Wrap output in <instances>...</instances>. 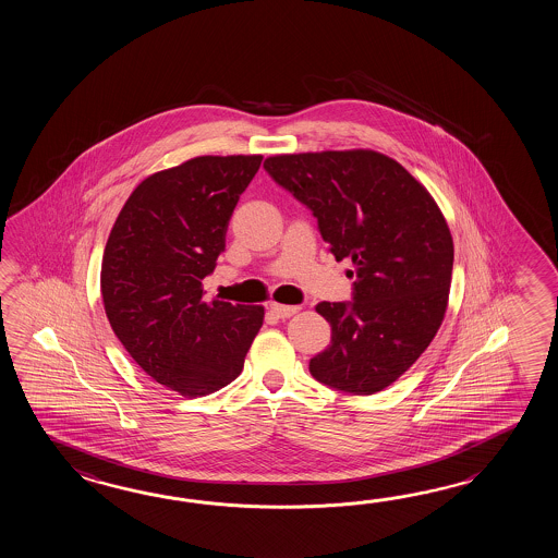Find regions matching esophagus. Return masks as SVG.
Returning <instances> with one entry per match:
<instances>
[{
	"label": "esophagus",
	"instance_id": "esophagus-1",
	"mask_svg": "<svg viewBox=\"0 0 558 558\" xmlns=\"http://www.w3.org/2000/svg\"><path fill=\"white\" fill-rule=\"evenodd\" d=\"M271 313H274L275 317H279V319H289V317H293L295 313H299V307L296 305H277V303H274L271 305Z\"/></svg>",
	"mask_w": 558,
	"mask_h": 558
}]
</instances>
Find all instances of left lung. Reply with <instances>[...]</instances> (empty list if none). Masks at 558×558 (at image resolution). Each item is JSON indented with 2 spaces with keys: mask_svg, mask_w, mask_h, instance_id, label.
Returning <instances> with one entry per match:
<instances>
[{
  "mask_svg": "<svg viewBox=\"0 0 558 558\" xmlns=\"http://www.w3.org/2000/svg\"><path fill=\"white\" fill-rule=\"evenodd\" d=\"M265 171L317 219L337 262L355 271L351 301L317 305L331 344L315 379L373 395L399 379L439 331L451 289L452 238L428 191L377 151L277 155Z\"/></svg>",
  "mask_w": 558,
  "mask_h": 558,
  "instance_id": "8db88e82",
  "label": "left lung"
}]
</instances>
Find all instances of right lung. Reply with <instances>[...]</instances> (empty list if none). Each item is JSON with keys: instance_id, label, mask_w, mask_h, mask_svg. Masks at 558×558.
<instances>
[{"instance_id": "right-lung-1", "label": "right lung", "mask_w": 558, "mask_h": 558, "mask_svg": "<svg viewBox=\"0 0 558 558\" xmlns=\"http://www.w3.org/2000/svg\"><path fill=\"white\" fill-rule=\"evenodd\" d=\"M262 155L195 157L142 181L107 239L101 295L113 332L159 385L185 397L239 377L263 307L207 303L202 281Z\"/></svg>"}]
</instances>
